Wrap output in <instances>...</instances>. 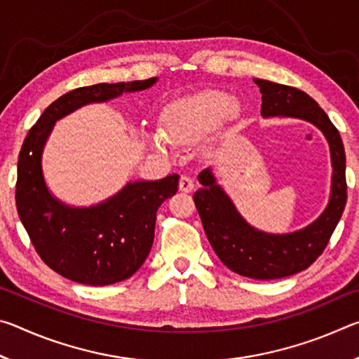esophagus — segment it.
I'll return each instance as SVG.
<instances>
[{
	"instance_id": "34e87169",
	"label": "esophagus",
	"mask_w": 359,
	"mask_h": 359,
	"mask_svg": "<svg viewBox=\"0 0 359 359\" xmlns=\"http://www.w3.org/2000/svg\"><path fill=\"white\" fill-rule=\"evenodd\" d=\"M193 187H194L193 180H191L190 177H188V175H182L180 180H179V188H180V191H185V193H188V191H191V190H193Z\"/></svg>"
}]
</instances>
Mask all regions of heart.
Listing matches in <instances>:
<instances>
[{"mask_svg":"<svg viewBox=\"0 0 359 359\" xmlns=\"http://www.w3.org/2000/svg\"><path fill=\"white\" fill-rule=\"evenodd\" d=\"M241 106L226 93L217 90H205L198 95L187 96L169 104L161 115L160 133H149L151 147L168 154L169 144H190L208 135L220 123L233 121L239 117Z\"/></svg>","mask_w":359,"mask_h":359,"instance_id":"heart-1","label":"heart"}]
</instances>
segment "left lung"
I'll use <instances>...</instances> for the list:
<instances>
[{"label": "left lung", "instance_id": "obj_1", "mask_svg": "<svg viewBox=\"0 0 359 359\" xmlns=\"http://www.w3.org/2000/svg\"><path fill=\"white\" fill-rule=\"evenodd\" d=\"M263 95L261 115L306 120L323 133L331 150L332 180L326 209L309 226L288 234H269L248 224L231 198L217 184L212 169L199 172L203 187L194 193V204L201 217L205 236L222 263L236 274L272 280L307 269L330 242L347 203L345 150L336 126L302 90L288 85L253 79Z\"/></svg>", "mask_w": 359, "mask_h": 359}]
</instances>
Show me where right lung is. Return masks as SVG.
Instances as JSON below:
<instances>
[{"label":"right lung","instance_id":"1","mask_svg":"<svg viewBox=\"0 0 359 359\" xmlns=\"http://www.w3.org/2000/svg\"><path fill=\"white\" fill-rule=\"evenodd\" d=\"M156 81L150 77L72 90L42 112L23 141L17 165V212L41 259L72 282L102 287L135 274L154 244L158 208L177 193L179 174L130 182L100 204L71 208L52 196L46 185L41 158L47 137L55 121L76 109L141 92Z\"/></svg>","mask_w":359,"mask_h":359}]
</instances>
